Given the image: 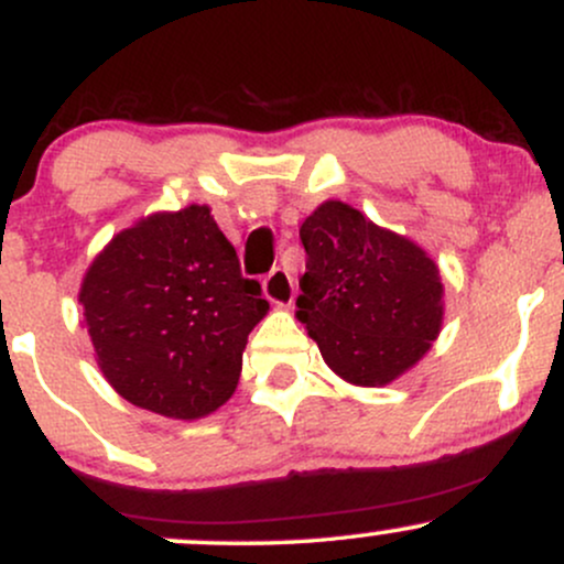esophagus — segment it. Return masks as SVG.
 Returning a JSON list of instances; mask_svg holds the SVG:
<instances>
[{"mask_svg": "<svg viewBox=\"0 0 564 564\" xmlns=\"http://www.w3.org/2000/svg\"><path fill=\"white\" fill-rule=\"evenodd\" d=\"M262 289H264V296H268L273 304H281V307H289L291 300H294V291H296L294 278H291L289 270H283V268L270 270V273L264 275Z\"/></svg>", "mask_w": 564, "mask_h": 564, "instance_id": "obj_1", "label": "esophagus"}]
</instances>
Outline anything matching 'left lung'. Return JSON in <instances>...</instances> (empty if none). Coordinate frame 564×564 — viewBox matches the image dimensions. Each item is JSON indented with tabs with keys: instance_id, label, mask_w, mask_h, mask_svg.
Masks as SVG:
<instances>
[{
	"instance_id": "left-lung-1",
	"label": "left lung",
	"mask_w": 564,
	"mask_h": 564,
	"mask_svg": "<svg viewBox=\"0 0 564 564\" xmlns=\"http://www.w3.org/2000/svg\"><path fill=\"white\" fill-rule=\"evenodd\" d=\"M300 238L307 262L296 315L323 360L352 384L398 379L440 334L443 283L435 262L341 200L318 206Z\"/></svg>"
}]
</instances>
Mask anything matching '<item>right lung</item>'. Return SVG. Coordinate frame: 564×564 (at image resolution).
<instances>
[{"instance_id":"right-lung-1","label":"right lung","mask_w":564,"mask_h":564,"mask_svg":"<svg viewBox=\"0 0 564 564\" xmlns=\"http://www.w3.org/2000/svg\"><path fill=\"white\" fill-rule=\"evenodd\" d=\"M79 302L113 390L170 419L206 416L230 398L249 332L270 310L209 206L196 204L119 232Z\"/></svg>"}]
</instances>
